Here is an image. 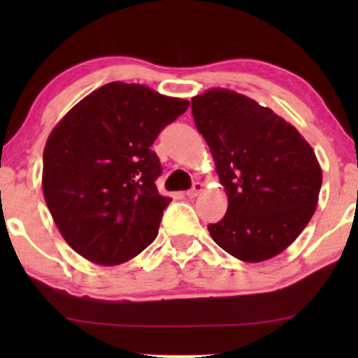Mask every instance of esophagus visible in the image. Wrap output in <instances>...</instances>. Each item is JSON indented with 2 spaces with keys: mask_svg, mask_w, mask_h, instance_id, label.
I'll return each instance as SVG.
<instances>
[{
  "mask_svg": "<svg viewBox=\"0 0 358 358\" xmlns=\"http://www.w3.org/2000/svg\"><path fill=\"white\" fill-rule=\"evenodd\" d=\"M202 189H203V185L200 184V182H194V185H192V189H189L187 190V197L189 199H194V197H197V195L202 192Z\"/></svg>",
  "mask_w": 358,
  "mask_h": 358,
  "instance_id": "34e87169",
  "label": "esophagus"
}]
</instances>
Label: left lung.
I'll list each match as a JSON object with an SVG mask.
<instances>
[{"label": "left lung", "instance_id": "1", "mask_svg": "<svg viewBox=\"0 0 358 358\" xmlns=\"http://www.w3.org/2000/svg\"><path fill=\"white\" fill-rule=\"evenodd\" d=\"M197 130L212 151L228 210L210 223L213 241L244 262L275 257L315 213L322 174L295 127L228 90L192 97Z\"/></svg>", "mask_w": 358, "mask_h": 358}]
</instances>
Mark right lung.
Segmentation results:
<instances>
[{
    "instance_id": "right-lung-1",
    "label": "right lung",
    "mask_w": 358,
    "mask_h": 358,
    "mask_svg": "<svg viewBox=\"0 0 358 358\" xmlns=\"http://www.w3.org/2000/svg\"><path fill=\"white\" fill-rule=\"evenodd\" d=\"M189 102L114 81L63 117L43 150V197L65 241L87 261L115 266L155 241L171 199L151 145Z\"/></svg>"
}]
</instances>
